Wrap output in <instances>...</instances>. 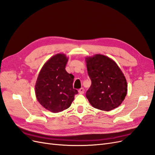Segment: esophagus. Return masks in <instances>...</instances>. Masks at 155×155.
I'll return each mask as SVG.
<instances>
[{
    "instance_id": "obj_1",
    "label": "esophagus",
    "mask_w": 155,
    "mask_h": 155,
    "mask_svg": "<svg viewBox=\"0 0 155 155\" xmlns=\"http://www.w3.org/2000/svg\"><path fill=\"white\" fill-rule=\"evenodd\" d=\"M78 92H79V94H83L84 93V88H79V91H78Z\"/></svg>"
}]
</instances>
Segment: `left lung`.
Listing matches in <instances>:
<instances>
[{
	"label": "left lung",
	"mask_w": 155,
	"mask_h": 155,
	"mask_svg": "<svg viewBox=\"0 0 155 155\" xmlns=\"http://www.w3.org/2000/svg\"><path fill=\"white\" fill-rule=\"evenodd\" d=\"M91 85L86 97L92 107L109 111L124 100L127 85L124 75L113 60L97 54L86 59Z\"/></svg>",
	"instance_id": "8db88e82"
}]
</instances>
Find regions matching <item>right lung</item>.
<instances>
[{
	"label": "right lung",
	"instance_id": "right-lung-1",
	"mask_svg": "<svg viewBox=\"0 0 155 155\" xmlns=\"http://www.w3.org/2000/svg\"><path fill=\"white\" fill-rule=\"evenodd\" d=\"M67 61L64 54L53 56L45 64L37 79V99L45 109L52 112L68 109L78 93L72 85L74 76L65 70Z\"/></svg>",
	"mask_w": 155,
	"mask_h": 155
}]
</instances>
